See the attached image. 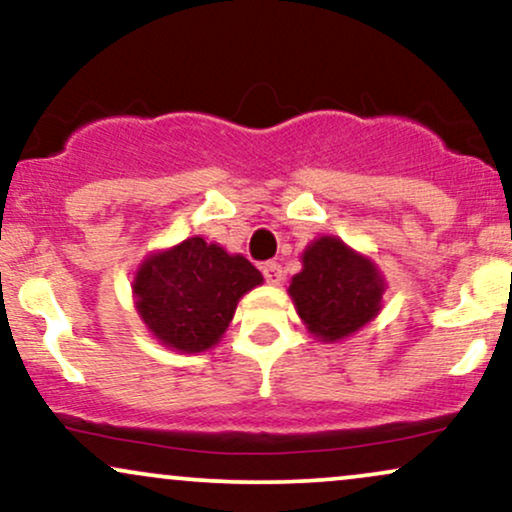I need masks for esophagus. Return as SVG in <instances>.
Listing matches in <instances>:
<instances>
[{
  "label": "esophagus",
  "instance_id": "1",
  "mask_svg": "<svg viewBox=\"0 0 512 512\" xmlns=\"http://www.w3.org/2000/svg\"><path fill=\"white\" fill-rule=\"evenodd\" d=\"M262 274H264V281H267L269 286H279V283L283 281V272H281V264L279 262L262 264Z\"/></svg>",
  "mask_w": 512,
  "mask_h": 512
}]
</instances>
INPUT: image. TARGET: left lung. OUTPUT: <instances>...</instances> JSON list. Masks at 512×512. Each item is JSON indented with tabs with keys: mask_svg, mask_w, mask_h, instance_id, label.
Masks as SVG:
<instances>
[{
	"mask_svg": "<svg viewBox=\"0 0 512 512\" xmlns=\"http://www.w3.org/2000/svg\"><path fill=\"white\" fill-rule=\"evenodd\" d=\"M300 260L303 269L291 279L288 295L307 331L319 341H343L379 315L386 279L372 257L338 236H319Z\"/></svg>",
	"mask_w": 512,
	"mask_h": 512,
	"instance_id": "1",
	"label": "left lung"
}]
</instances>
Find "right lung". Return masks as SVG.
I'll return each mask as SVG.
<instances>
[{"instance_id":"add662e5","label":"right lung","mask_w":512,"mask_h":512,"mask_svg":"<svg viewBox=\"0 0 512 512\" xmlns=\"http://www.w3.org/2000/svg\"><path fill=\"white\" fill-rule=\"evenodd\" d=\"M262 281L243 255L193 236L150 252L131 288L147 331L169 350L190 355L217 346L238 300Z\"/></svg>"}]
</instances>
